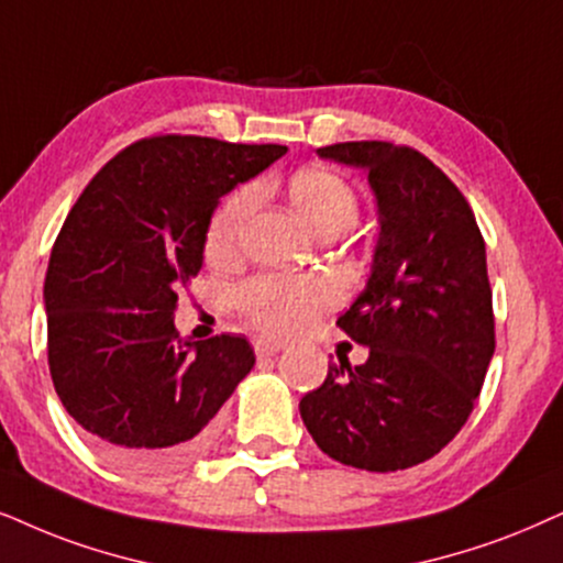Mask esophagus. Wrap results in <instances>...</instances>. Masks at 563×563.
I'll return each instance as SVG.
<instances>
[{
  "instance_id": "esophagus-1",
  "label": "esophagus",
  "mask_w": 563,
  "mask_h": 563,
  "mask_svg": "<svg viewBox=\"0 0 563 563\" xmlns=\"http://www.w3.org/2000/svg\"><path fill=\"white\" fill-rule=\"evenodd\" d=\"M253 349L255 354L261 356V360H266V356H276L282 352V344H276V341H268V339H255L253 341Z\"/></svg>"
}]
</instances>
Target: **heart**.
Instances as JSON below:
<instances>
[{
	"instance_id": "obj_1",
	"label": "heart",
	"mask_w": 563,
	"mask_h": 563,
	"mask_svg": "<svg viewBox=\"0 0 563 563\" xmlns=\"http://www.w3.org/2000/svg\"><path fill=\"white\" fill-rule=\"evenodd\" d=\"M289 199L312 230H346L356 219V196L341 175L331 170H299L289 180ZM255 191L238 188L219 203L209 219L207 251L211 255L230 253L240 230L251 217ZM335 299V287L328 279H295V276H261L238 291L240 310L255 328L272 335L302 331L320 310Z\"/></svg>"
}]
</instances>
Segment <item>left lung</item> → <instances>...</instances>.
Returning <instances> with one entry per match:
<instances>
[{"label":"left lung","mask_w":563,"mask_h":563,"mask_svg":"<svg viewBox=\"0 0 563 563\" xmlns=\"http://www.w3.org/2000/svg\"><path fill=\"white\" fill-rule=\"evenodd\" d=\"M318 157L367 170L379 232L369 279L335 320L369 349L367 362H328L299 416L339 463L411 468L468 421L494 356L484 238L465 196L421 152L344 142Z\"/></svg>","instance_id":"1"}]
</instances>
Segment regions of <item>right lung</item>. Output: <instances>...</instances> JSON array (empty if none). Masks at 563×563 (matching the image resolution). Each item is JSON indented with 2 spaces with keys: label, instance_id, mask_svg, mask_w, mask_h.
<instances>
[{
  "label": "right lung",
  "instance_id": "obj_1",
  "mask_svg": "<svg viewBox=\"0 0 563 563\" xmlns=\"http://www.w3.org/2000/svg\"><path fill=\"white\" fill-rule=\"evenodd\" d=\"M284 152L207 136L142 139L71 207L43 284L48 369L64 408L113 463H186L253 369L243 335L184 341L173 316L178 291L201 272L219 199Z\"/></svg>",
  "mask_w": 563,
  "mask_h": 563
}]
</instances>
